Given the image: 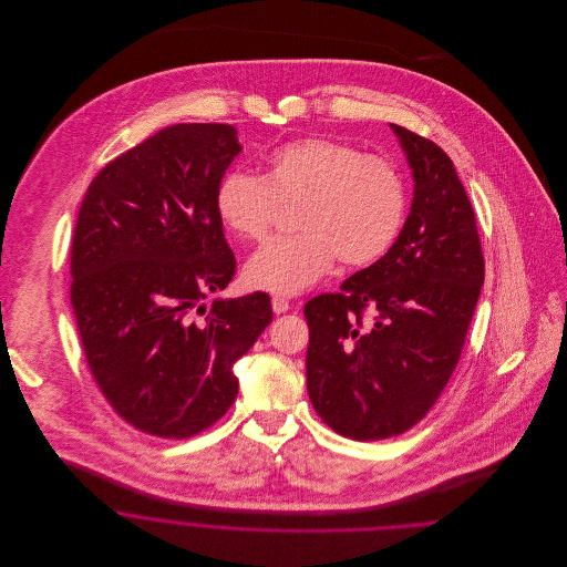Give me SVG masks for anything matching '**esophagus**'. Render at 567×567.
<instances>
[{"label": "esophagus", "mask_w": 567, "mask_h": 567, "mask_svg": "<svg viewBox=\"0 0 567 567\" xmlns=\"http://www.w3.org/2000/svg\"><path fill=\"white\" fill-rule=\"evenodd\" d=\"M289 308H291L289 299H285V297L280 296L271 297V310H274L276 315H282V312H287Z\"/></svg>", "instance_id": "esophagus-1"}]
</instances>
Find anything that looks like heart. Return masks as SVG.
Segmentation results:
<instances>
[{"instance_id": "1", "label": "heart", "mask_w": 567, "mask_h": 567, "mask_svg": "<svg viewBox=\"0 0 567 567\" xmlns=\"http://www.w3.org/2000/svg\"><path fill=\"white\" fill-rule=\"evenodd\" d=\"M405 183L386 157L333 137H303L276 148L264 178L229 174L216 187V213L238 238L266 243L282 210L296 213L293 238L259 250L244 270L252 289L296 296L340 259L368 268L404 225Z\"/></svg>"}]
</instances>
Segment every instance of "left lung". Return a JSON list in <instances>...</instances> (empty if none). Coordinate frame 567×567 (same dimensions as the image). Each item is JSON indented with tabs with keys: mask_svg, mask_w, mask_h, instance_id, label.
Segmentation results:
<instances>
[{
	"mask_svg": "<svg viewBox=\"0 0 567 567\" xmlns=\"http://www.w3.org/2000/svg\"><path fill=\"white\" fill-rule=\"evenodd\" d=\"M391 127L414 178L404 229L340 293L303 306L310 402L333 432L361 442L408 432L432 410L485 282L476 215L451 157L432 140Z\"/></svg>",
	"mask_w": 567,
	"mask_h": 567,
	"instance_id": "left-lung-1",
	"label": "left lung"
}]
</instances>
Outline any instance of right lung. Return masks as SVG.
<instances>
[{
  "instance_id": "1",
  "label": "right lung",
  "mask_w": 567,
  "mask_h": 567,
  "mask_svg": "<svg viewBox=\"0 0 567 567\" xmlns=\"http://www.w3.org/2000/svg\"><path fill=\"white\" fill-rule=\"evenodd\" d=\"M240 151L231 125H172L110 162L82 199L70 261L82 351L140 432L185 440L215 425L238 395L236 359L270 324L261 291L204 303L236 274L216 187Z\"/></svg>"
}]
</instances>
